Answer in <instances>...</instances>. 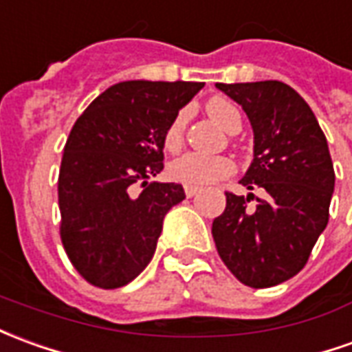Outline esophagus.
<instances>
[{
	"mask_svg": "<svg viewBox=\"0 0 352 352\" xmlns=\"http://www.w3.org/2000/svg\"><path fill=\"white\" fill-rule=\"evenodd\" d=\"M198 192H200L198 186H184V194H186L188 198H192V196H196Z\"/></svg>",
	"mask_w": 352,
	"mask_h": 352,
	"instance_id": "1",
	"label": "esophagus"
}]
</instances>
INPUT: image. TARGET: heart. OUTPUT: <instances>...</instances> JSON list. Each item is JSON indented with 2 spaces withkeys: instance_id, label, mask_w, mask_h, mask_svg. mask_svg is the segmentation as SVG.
<instances>
[{
  "instance_id": "heart-1",
  "label": "heart",
  "mask_w": 352,
  "mask_h": 352,
  "mask_svg": "<svg viewBox=\"0 0 352 352\" xmlns=\"http://www.w3.org/2000/svg\"><path fill=\"white\" fill-rule=\"evenodd\" d=\"M208 112L227 131H230V127L234 124H240L238 110L227 100H210ZM184 118H186L184 112H179L166 129L164 144L169 151L177 148L183 141ZM232 171H234V162L227 156H206V154H198V152H184L168 166V175L177 183H183L186 186H206L223 177H228Z\"/></svg>"
}]
</instances>
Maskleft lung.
I'll use <instances>...</instances> for the list:
<instances>
[{
    "label": "left lung",
    "instance_id": "obj_1",
    "mask_svg": "<svg viewBox=\"0 0 352 352\" xmlns=\"http://www.w3.org/2000/svg\"><path fill=\"white\" fill-rule=\"evenodd\" d=\"M253 129V160L240 183L265 198L227 192L211 234L228 270L250 287L278 286L303 269L330 217L336 186L328 141L305 99L276 80L215 83Z\"/></svg>",
    "mask_w": 352,
    "mask_h": 352
}]
</instances>
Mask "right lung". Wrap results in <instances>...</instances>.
<instances>
[{
  "label": "right lung",
  "instance_id": "1",
  "mask_svg": "<svg viewBox=\"0 0 352 352\" xmlns=\"http://www.w3.org/2000/svg\"><path fill=\"white\" fill-rule=\"evenodd\" d=\"M204 82H120L76 120L58 173L60 240L76 270L104 289L135 280L156 252L168 211L184 200L164 169V135ZM135 184L143 190L133 192Z\"/></svg>",
  "mask_w": 352,
  "mask_h": 352
}]
</instances>
